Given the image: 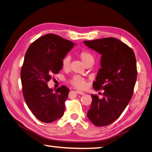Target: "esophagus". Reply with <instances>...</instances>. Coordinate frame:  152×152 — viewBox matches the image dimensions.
I'll return each instance as SVG.
<instances>
[{"label":"esophagus","mask_w":152,"mask_h":152,"mask_svg":"<svg viewBox=\"0 0 152 152\" xmlns=\"http://www.w3.org/2000/svg\"><path fill=\"white\" fill-rule=\"evenodd\" d=\"M76 92L77 94H80V95H84V94H85L84 92H81V91H79V90H76Z\"/></svg>","instance_id":"34e87169"}]
</instances>
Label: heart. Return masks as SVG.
I'll return each mask as SVG.
<instances>
[{
	"mask_svg": "<svg viewBox=\"0 0 152 152\" xmlns=\"http://www.w3.org/2000/svg\"><path fill=\"white\" fill-rule=\"evenodd\" d=\"M78 56L82 60V61L84 63L86 66L88 64H92L94 61V58L93 55L86 50H82L79 52L78 53ZM70 58L69 56H65L63 58L62 60V66L64 69V70H68L70 66ZM69 82L74 86V87L77 88H80V89H82L86 86V80L84 78L74 75L70 79Z\"/></svg>",
	"mask_w": 152,
	"mask_h": 152,
	"instance_id": "obj_1",
	"label": "heart"
}]
</instances>
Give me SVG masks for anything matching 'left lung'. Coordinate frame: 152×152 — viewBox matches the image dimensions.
<instances>
[{
	"instance_id": "obj_1",
	"label": "left lung",
	"mask_w": 152,
	"mask_h": 152,
	"mask_svg": "<svg viewBox=\"0 0 152 152\" xmlns=\"http://www.w3.org/2000/svg\"><path fill=\"white\" fill-rule=\"evenodd\" d=\"M86 45L102 55L93 87L104 90L103 98L92 94L88 118L94 125H110L120 116L130 101L137 79L135 54L131 48L115 38L84 41Z\"/></svg>"
}]
</instances>
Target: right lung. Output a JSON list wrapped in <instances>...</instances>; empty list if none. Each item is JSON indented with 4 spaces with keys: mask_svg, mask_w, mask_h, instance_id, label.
<instances>
[{
    "mask_svg": "<svg viewBox=\"0 0 152 152\" xmlns=\"http://www.w3.org/2000/svg\"><path fill=\"white\" fill-rule=\"evenodd\" d=\"M75 45L54 34H47L34 41L24 56L20 71L24 98L38 120L51 123L61 118L69 88L65 86L54 91L47 82L52 74L61 70L62 60Z\"/></svg>",
    "mask_w": 152,
    "mask_h": 152,
    "instance_id": "1",
    "label": "right lung"
}]
</instances>
